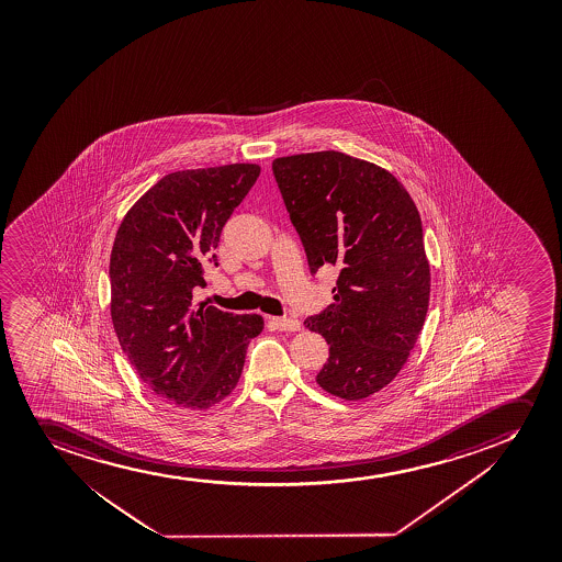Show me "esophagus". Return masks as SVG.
<instances>
[{
  "instance_id": "esophagus-1",
  "label": "esophagus",
  "mask_w": 562,
  "mask_h": 562,
  "mask_svg": "<svg viewBox=\"0 0 562 562\" xmlns=\"http://www.w3.org/2000/svg\"><path fill=\"white\" fill-rule=\"evenodd\" d=\"M271 326L281 329V331H296L300 329V323L296 318H286V316H271Z\"/></svg>"
}]
</instances>
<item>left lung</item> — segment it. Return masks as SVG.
<instances>
[{
  "label": "left lung",
  "instance_id": "obj_1",
  "mask_svg": "<svg viewBox=\"0 0 562 562\" xmlns=\"http://www.w3.org/2000/svg\"><path fill=\"white\" fill-rule=\"evenodd\" d=\"M313 276L339 268L334 304L305 318L329 345L316 382L342 400H363L394 381L429 305V262L407 189L373 162L341 151L271 162Z\"/></svg>",
  "mask_w": 562,
  "mask_h": 562
}]
</instances>
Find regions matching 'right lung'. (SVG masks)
<instances>
[{"label": "right lung", "instance_id": "add662e5", "mask_svg": "<svg viewBox=\"0 0 562 562\" xmlns=\"http://www.w3.org/2000/svg\"><path fill=\"white\" fill-rule=\"evenodd\" d=\"M258 175L257 165L172 172L117 228L109 270L117 341L144 384L178 407L206 411L225 400L265 328L262 316L193 307L204 265L220 266L223 226Z\"/></svg>", "mask_w": 562, "mask_h": 562}]
</instances>
